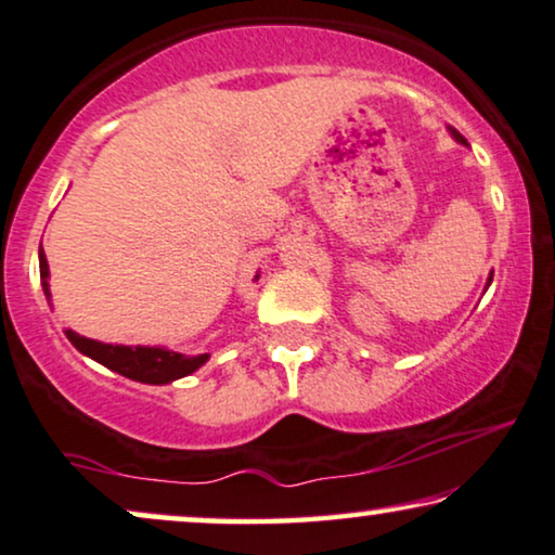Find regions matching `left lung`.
<instances>
[{"label":"left lung","mask_w":555,"mask_h":555,"mask_svg":"<svg viewBox=\"0 0 555 555\" xmlns=\"http://www.w3.org/2000/svg\"><path fill=\"white\" fill-rule=\"evenodd\" d=\"M454 139H456V142H462V144H464V137H462V134H456V131H454ZM490 282H492V276H490ZM487 286H490V284H487Z\"/></svg>","instance_id":"1"}]
</instances>
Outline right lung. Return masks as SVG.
<instances>
[{
  "mask_svg": "<svg viewBox=\"0 0 555 555\" xmlns=\"http://www.w3.org/2000/svg\"><path fill=\"white\" fill-rule=\"evenodd\" d=\"M48 258L40 248V276L42 286H46L48 294ZM65 335L73 345L78 347L80 352L88 354V358L99 360L101 365L111 367V371L127 375L131 380L152 383V386H162V383L177 380L182 375L195 373L208 354H197V358H184L180 352H169L165 347H124V345H106L95 343V339L80 337L76 332L65 330Z\"/></svg>",
  "mask_w": 555,
  "mask_h": 555,
  "instance_id": "obj_1",
  "label": "right lung"
}]
</instances>
